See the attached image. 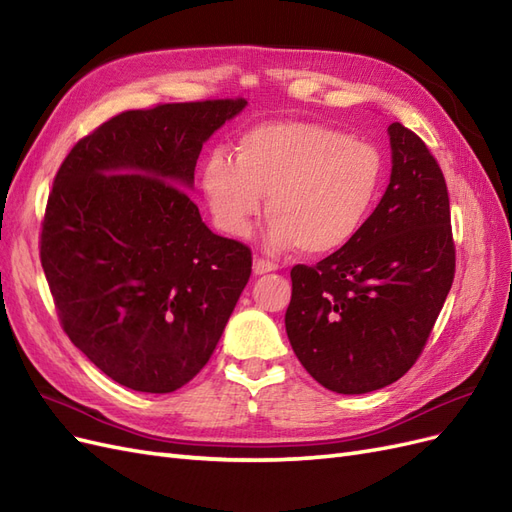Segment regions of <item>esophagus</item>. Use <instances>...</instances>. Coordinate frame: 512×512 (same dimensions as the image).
<instances>
[{"label": "esophagus", "instance_id": "esophagus-1", "mask_svg": "<svg viewBox=\"0 0 512 512\" xmlns=\"http://www.w3.org/2000/svg\"><path fill=\"white\" fill-rule=\"evenodd\" d=\"M252 269H254V275H265V273L275 271V267L271 265L269 260H265V258H254V265H252Z\"/></svg>", "mask_w": 512, "mask_h": 512}]
</instances>
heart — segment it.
<instances>
[{
    "label": "heart",
    "mask_w": 512,
    "mask_h": 512,
    "mask_svg": "<svg viewBox=\"0 0 512 512\" xmlns=\"http://www.w3.org/2000/svg\"><path fill=\"white\" fill-rule=\"evenodd\" d=\"M382 185L374 145L318 121H262L239 134L232 158L213 151L200 190L224 235H250L267 200L273 250L307 256L344 250L363 230Z\"/></svg>",
    "instance_id": "b5f03b06"
}]
</instances>
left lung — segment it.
I'll return each instance as SVG.
<instances>
[{"label": "left lung", "instance_id": "1", "mask_svg": "<svg viewBox=\"0 0 512 512\" xmlns=\"http://www.w3.org/2000/svg\"><path fill=\"white\" fill-rule=\"evenodd\" d=\"M391 181L350 245L294 265L286 333L324 389L361 395L421 356L455 277L451 205L440 164L401 123L389 126Z\"/></svg>", "mask_w": 512, "mask_h": 512}]
</instances>
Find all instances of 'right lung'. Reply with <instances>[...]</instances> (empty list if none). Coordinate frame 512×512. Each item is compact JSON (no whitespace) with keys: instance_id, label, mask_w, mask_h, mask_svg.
Returning a JSON list of instances; mask_svg holds the SVG:
<instances>
[{"instance_id":"right-lung-1","label":"right lung","mask_w":512,"mask_h":512,"mask_svg":"<svg viewBox=\"0 0 512 512\" xmlns=\"http://www.w3.org/2000/svg\"><path fill=\"white\" fill-rule=\"evenodd\" d=\"M243 98L158 104L102 123L59 166L40 260L70 342L108 378L173 393L207 365L252 273L188 190Z\"/></svg>"}]
</instances>
